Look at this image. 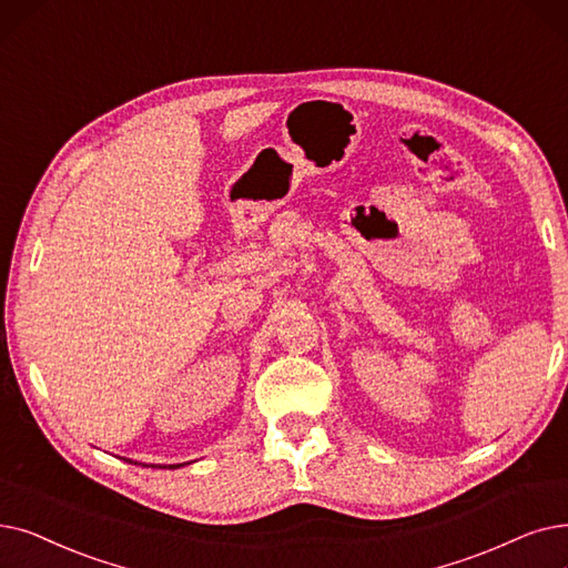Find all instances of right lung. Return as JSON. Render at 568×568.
<instances>
[{
	"instance_id": "right-lung-1",
	"label": "right lung",
	"mask_w": 568,
	"mask_h": 568,
	"mask_svg": "<svg viewBox=\"0 0 568 568\" xmlns=\"http://www.w3.org/2000/svg\"><path fill=\"white\" fill-rule=\"evenodd\" d=\"M134 464H136V462H134ZM151 466H153V468H179L181 464H169V466H162V464H151Z\"/></svg>"
}]
</instances>
